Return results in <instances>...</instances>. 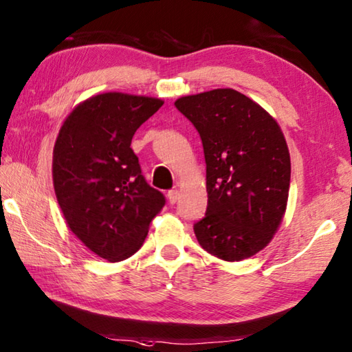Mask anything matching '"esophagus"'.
<instances>
[{
  "mask_svg": "<svg viewBox=\"0 0 352 352\" xmlns=\"http://www.w3.org/2000/svg\"><path fill=\"white\" fill-rule=\"evenodd\" d=\"M167 199H169L170 205L177 204V200L180 199V191H178V189H172V191L167 192Z\"/></svg>",
  "mask_w": 352,
  "mask_h": 352,
  "instance_id": "esophagus-1",
  "label": "esophagus"
}]
</instances>
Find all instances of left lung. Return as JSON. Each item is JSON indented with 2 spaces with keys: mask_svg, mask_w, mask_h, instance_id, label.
Masks as SVG:
<instances>
[{
  "mask_svg": "<svg viewBox=\"0 0 352 352\" xmlns=\"http://www.w3.org/2000/svg\"><path fill=\"white\" fill-rule=\"evenodd\" d=\"M202 139L208 206L194 233L206 252L241 261L265 249L283 219L292 161L280 126L235 89L177 98Z\"/></svg>",
  "mask_w": 352,
  "mask_h": 352,
  "instance_id": "8db88e82",
  "label": "left lung"
}]
</instances>
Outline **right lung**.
I'll return each mask as SVG.
<instances>
[{
  "mask_svg": "<svg viewBox=\"0 0 352 352\" xmlns=\"http://www.w3.org/2000/svg\"><path fill=\"white\" fill-rule=\"evenodd\" d=\"M163 100L104 92L76 104L53 148V185L74 235L108 261L142 246L166 199L147 185L131 139Z\"/></svg>",
  "mask_w": 352,
  "mask_h": 352,
  "instance_id": "add662e5",
  "label": "right lung"
}]
</instances>
